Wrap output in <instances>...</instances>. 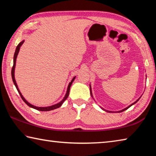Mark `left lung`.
I'll use <instances>...</instances> for the list:
<instances>
[{"instance_id":"left-lung-1","label":"left lung","mask_w":156,"mask_h":156,"mask_svg":"<svg viewBox=\"0 0 156 156\" xmlns=\"http://www.w3.org/2000/svg\"><path fill=\"white\" fill-rule=\"evenodd\" d=\"M90 93H91V96H92V97H93V96H92V93H91V85H90ZM140 98H139V99H138V100H137L136 102H134L133 104H131V105H129V107H126V108H125V109H122V110H121V111H119V112H119V113H120V112H124V111H125V110H126V109H129V107H130L131 106H132V105H134V104H135V103H136V102H138V100H140ZM103 109V110H105L104 109ZM106 112H111V113H112V112H110V111H107V110H106Z\"/></svg>"}]
</instances>
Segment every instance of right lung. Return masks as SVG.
<instances>
[{
	"instance_id": "obj_1",
	"label": "right lung",
	"mask_w": 156,
	"mask_h": 156,
	"mask_svg": "<svg viewBox=\"0 0 156 156\" xmlns=\"http://www.w3.org/2000/svg\"><path fill=\"white\" fill-rule=\"evenodd\" d=\"M24 42H25V41H21L20 43L18 44V46L16 47V51H15V53H14V65H13L12 69V80H13V82H14V85H15V87H16V89H17L18 91V93H19L20 96V97H21V98L23 99V101H24V102H25V103L28 105L29 107L33 108V109H36V110L41 111V112H47V111H51V110H54V109H57V108H58V107H60V106H61L63 102H64L65 100L68 98L69 94L70 87H71V86H72V83L73 82V80H75L76 76H75V77H73V78L72 79V81L70 82L69 84L68 87H67V93H66L65 96V97H64V98H63V99L61 100V101H60V102H58V104L51 105V106H49V107H36V106H34V105L30 104V102H28L27 101V100H26L25 99V98L23 96V95L21 94L20 90H19V89H18V85H17V84H16V82L15 77H14V70H15V67H16V58H17V56H18V52H19V50H20V47H21V45H22V44H23V43H24Z\"/></svg>"
}]
</instances>
